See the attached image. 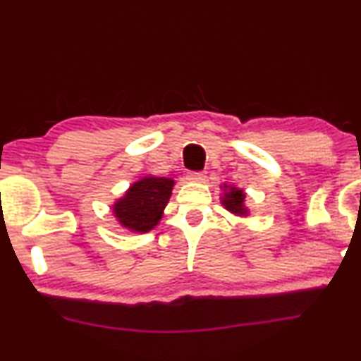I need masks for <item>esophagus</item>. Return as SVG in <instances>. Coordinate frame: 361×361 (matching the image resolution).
Here are the masks:
<instances>
[{"mask_svg": "<svg viewBox=\"0 0 361 361\" xmlns=\"http://www.w3.org/2000/svg\"><path fill=\"white\" fill-rule=\"evenodd\" d=\"M188 180H190V181H204L206 173H202V171H190V173H188Z\"/></svg>", "mask_w": 361, "mask_h": 361, "instance_id": "esophagus-1", "label": "esophagus"}]
</instances>
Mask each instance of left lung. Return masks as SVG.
<instances>
[{"label": "left lung", "mask_w": 361, "mask_h": 361, "mask_svg": "<svg viewBox=\"0 0 361 361\" xmlns=\"http://www.w3.org/2000/svg\"><path fill=\"white\" fill-rule=\"evenodd\" d=\"M227 188V186H224ZM224 197H222V204L226 206L227 211L233 212V214L238 216H245L247 214V207L243 206V200H245V195H243L242 190H238L235 186H229Z\"/></svg>", "instance_id": "obj_1"}]
</instances>
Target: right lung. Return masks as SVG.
Here are the masks:
<instances>
[{"instance_id": "add662e5", "label": "right lung", "mask_w": 361, "mask_h": 361, "mask_svg": "<svg viewBox=\"0 0 361 361\" xmlns=\"http://www.w3.org/2000/svg\"><path fill=\"white\" fill-rule=\"evenodd\" d=\"M173 185L171 178L159 176H145L135 181L113 207L119 224L132 232L145 233L154 229L161 219Z\"/></svg>"}]
</instances>
